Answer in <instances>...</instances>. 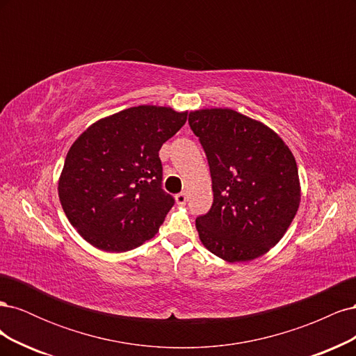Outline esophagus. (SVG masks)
<instances>
[{
    "label": "esophagus",
    "instance_id": "obj_1",
    "mask_svg": "<svg viewBox=\"0 0 356 356\" xmlns=\"http://www.w3.org/2000/svg\"><path fill=\"white\" fill-rule=\"evenodd\" d=\"M175 202L177 204H179V207H182V204L187 203V195L186 193H179V195L175 196Z\"/></svg>",
    "mask_w": 356,
    "mask_h": 356
}]
</instances>
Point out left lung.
<instances>
[{"label":"left lung","instance_id":"1","mask_svg":"<svg viewBox=\"0 0 356 356\" xmlns=\"http://www.w3.org/2000/svg\"><path fill=\"white\" fill-rule=\"evenodd\" d=\"M208 157L213 203L196 220L203 246L227 263L261 257L284 238L301 200L294 154L273 129L232 108L190 111Z\"/></svg>","mask_w":356,"mask_h":356}]
</instances>
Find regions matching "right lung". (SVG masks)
I'll return each mask as SVG.
<instances>
[{"label":"right lung","mask_w":356,"mask_h":356,"mask_svg":"<svg viewBox=\"0 0 356 356\" xmlns=\"http://www.w3.org/2000/svg\"><path fill=\"white\" fill-rule=\"evenodd\" d=\"M187 122V111L139 105L99 118L75 139L58 181L72 227L105 252L152 239L174 207L161 190L159 152Z\"/></svg>","instance_id":"obj_1"}]
</instances>
